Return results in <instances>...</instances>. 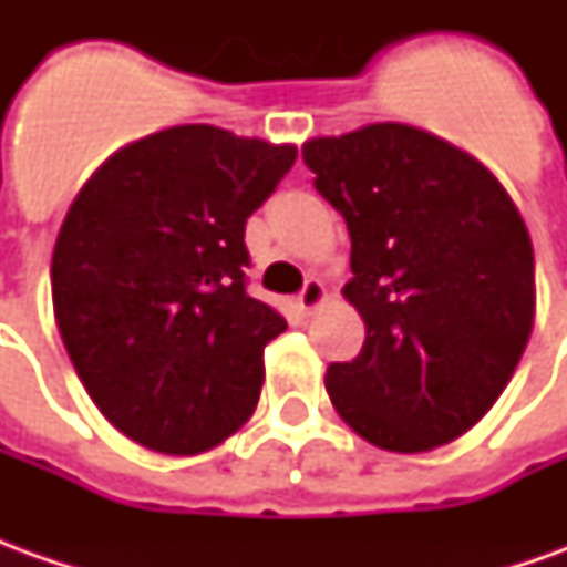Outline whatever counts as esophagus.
<instances>
[{
	"label": "esophagus",
	"mask_w": 567,
	"mask_h": 567,
	"mask_svg": "<svg viewBox=\"0 0 567 567\" xmlns=\"http://www.w3.org/2000/svg\"><path fill=\"white\" fill-rule=\"evenodd\" d=\"M328 300V291H324V285L319 282V279H309L307 285H303V291L297 295V307H300V312H312V309H319L321 303Z\"/></svg>",
	"instance_id": "34e87169"
}]
</instances>
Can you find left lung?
I'll list each match as a JSON object with an SVG mask.
<instances>
[{
    "mask_svg": "<svg viewBox=\"0 0 567 567\" xmlns=\"http://www.w3.org/2000/svg\"><path fill=\"white\" fill-rule=\"evenodd\" d=\"M352 239L346 300L368 337L324 385L346 425L427 452L486 416L535 324V251L519 209L467 151L410 124L303 145Z\"/></svg>",
    "mask_w": 567,
    "mask_h": 567,
    "instance_id": "left-lung-1",
    "label": "left lung"
}]
</instances>
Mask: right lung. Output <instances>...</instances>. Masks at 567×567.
Segmentation results:
<instances>
[{"label": "right lung", "mask_w": 567, "mask_h": 567, "mask_svg": "<svg viewBox=\"0 0 567 567\" xmlns=\"http://www.w3.org/2000/svg\"><path fill=\"white\" fill-rule=\"evenodd\" d=\"M295 145L209 124L115 151L72 199L54 258V319L112 425L163 455L243 427L264 346L288 328L246 291V221L295 166Z\"/></svg>", "instance_id": "add662e5"}]
</instances>
